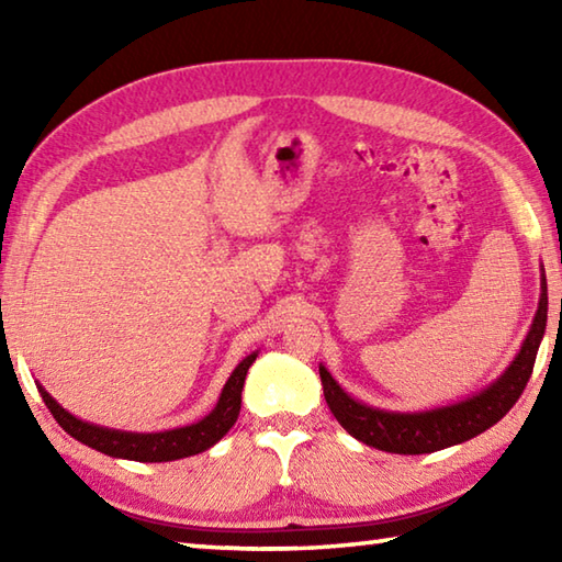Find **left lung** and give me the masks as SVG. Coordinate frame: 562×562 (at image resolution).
Instances as JSON below:
<instances>
[{"label": "left lung", "mask_w": 562, "mask_h": 562, "mask_svg": "<svg viewBox=\"0 0 562 562\" xmlns=\"http://www.w3.org/2000/svg\"><path fill=\"white\" fill-rule=\"evenodd\" d=\"M546 322L548 288L543 274V294H540V304L528 337L522 341L518 357L513 359V364L508 367V372L503 374L496 384L488 386L486 392H481L473 398H465L461 404L434 408V412H379V408L364 406L355 402V398H349L341 392L335 379H331L327 369L319 367L329 412L337 416V422L345 426L355 439L389 453H431L469 441L473 436L491 429L493 424H498L501 418L510 412L513 404L520 398L522 389H526L532 374L540 339L546 335Z\"/></svg>", "instance_id": "8db88e82"}]
</instances>
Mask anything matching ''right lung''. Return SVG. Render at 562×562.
I'll use <instances>...</instances> for the list:
<instances>
[{
	"label": "right lung",
	"mask_w": 562,
	"mask_h": 562,
	"mask_svg": "<svg viewBox=\"0 0 562 562\" xmlns=\"http://www.w3.org/2000/svg\"><path fill=\"white\" fill-rule=\"evenodd\" d=\"M258 355L245 357L237 364L235 372L227 379V384L221 394V402L207 414L203 422L183 426V429L164 431V434H128V431H113L103 429V426H93L81 422V418L71 416L69 412L54 402V398L42 389L44 404L49 406L52 416L61 429L74 436L76 441L91 446L106 456H116V459H131V461H146V463H160V461H176L186 459V456L201 453L211 449L215 441H221L223 436L231 431V426L237 422L243 402V384L247 376V369L252 367V361Z\"/></svg>",
	"instance_id": "1"
}]
</instances>
